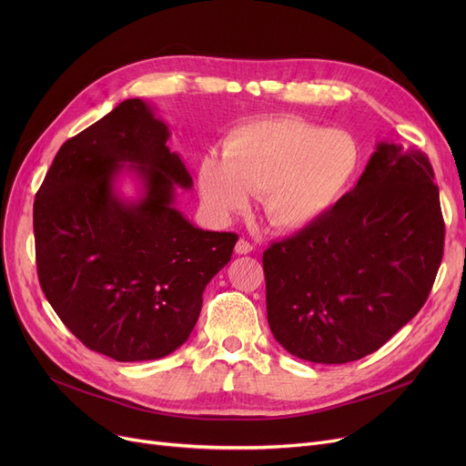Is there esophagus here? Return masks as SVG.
<instances>
[{
	"instance_id": "esophagus-1",
	"label": "esophagus",
	"mask_w": 466,
	"mask_h": 466,
	"mask_svg": "<svg viewBox=\"0 0 466 466\" xmlns=\"http://www.w3.org/2000/svg\"><path fill=\"white\" fill-rule=\"evenodd\" d=\"M251 251H253V246H251V243H249L248 239L239 238V239H238V243H236V253H238V255H248V253H251Z\"/></svg>"
}]
</instances>
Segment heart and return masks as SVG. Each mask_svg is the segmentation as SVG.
<instances>
[{
	"label": "heart",
	"mask_w": 466,
	"mask_h": 466,
	"mask_svg": "<svg viewBox=\"0 0 466 466\" xmlns=\"http://www.w3.org/2000/svg\"><path fill=\"white\" fill-rule=\"evenodd\" d=\"M223 158L206 157L198 187L208 213L227 223L260 192L266 218L299 230L329 213L355 183L362 164L357 139L299 116L246 122L223 141Z\"/></svg>",
	"instance_id": "b5f03b06"
}]
</instances>
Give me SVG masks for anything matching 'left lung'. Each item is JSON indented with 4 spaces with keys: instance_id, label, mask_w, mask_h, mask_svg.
Instances as JSON below:
<instances>
[{
    "instance_id": "obj_1",
    "label": "left lung",
    "mask_w": 466,
    "mask_h": 466,
    "mask_svg": "<svg viewBox=\"0 0 466 466\" xmlns=\"http://www.w3.org/2000/svg\"><path fill=\"white\" fill-rule=\"evenodd\" d=\"M432 181L421 151L380 143L353 190L264 251L268 325L290 355L359 360L423 308L446 234Z\"/></svg>"
}]
</instances>
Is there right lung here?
Here are the masks:
<instances>
[{"label": "right lung", "mask_w": 466, "mask_h": 466, "mask_svg": "<svg viewBox=\"0 0 466 466\" xmlns=\"http://www.w3.org/2000/svg\"><path fill=\"white\" fill-rule=\"evenodd\" d=\"M169 132L139 97L69 137L34 202L41 289L83 344L118 362L169 355L190 336L211 278L238 234L196 228L174 208L192 187ZM144 181L137 203L114 192L124 164Z\"/></svg>", "instance_id": "add662e5"}]
</instances>
